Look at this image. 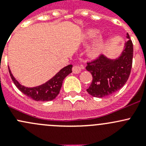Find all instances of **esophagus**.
<instances>
[{
    "mask_svg": "<svg viewBox=\"0 0 146 146\" xmlns=\"http://www.w3.org/2000/svg\"><path fill=\"white\" fill-rule=\"evenodd\" d=\"M84 68V66H74L73 67V73H75V74H78V73H80L82 69Z\"/></svg>",
    "mask_w": 146,
    "mask_h": 146,
    "instance_id": "esophagus-1",
    "label": "esophagus"
}]
</instances>
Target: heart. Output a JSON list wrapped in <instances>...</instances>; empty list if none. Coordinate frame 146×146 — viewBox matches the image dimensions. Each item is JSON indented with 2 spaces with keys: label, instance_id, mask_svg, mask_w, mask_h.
<instances>
[{
  "label": "heart",
  "instance_id": "obj_1",
  "mask_svg": "<svg viewBox=\"0 0 146 146\" xmlns=\"http://www.w3.org/2000/svg\"><path fill=\"white\" fill-rule=\"evenodd\" d=\"M100 32L98 29H90L88 30H87L85 32V36L86 39H93L95 37H97L98 35H99ZM104 46V38L100 37L98 38L95 42L94 43V44L92 46L90 50L89 51V54L90 56L92 57H97L100 54L103 49V47Z\"/></svg>",
  "mask_w": 146,
  "mask_h": 146
}]
</instances>
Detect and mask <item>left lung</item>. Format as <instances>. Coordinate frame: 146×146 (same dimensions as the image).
<instances>
[{"instance_id":"left-lung-1","label":"left lung","mask_w":146,"mask_h":146,"mask_svg":"<svg viewBox=\"0 0 146 146\" xmlns=\"http://www.w3.org/2000/svg\"><path fill=\"white\" fill-rule=\"evenodd\" d=\"M128 41L118 58L110 59L100 55L95 60L88 62L86 70L91 73L92 81L87 92L95 98L109 96L120 90L130 76L133 61V47L129 34Z\"/></svg>"}]
</instances>
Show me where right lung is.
Returning <instances> with one entry per match:
<instances>
[{
	"label": "right lung",
	"instance_id": "obj_1",
	"mask_svg": "<svg viewBox=\"0 0 146 146\" xmlns=\"http://www.w3.org/2000/svg\"><path fill=\"white\" fill-rule=\"evenodd\" d=\"M72 65L66 66L46 82L35 88H27L22 85L15 78L9 68L8 70L14 84L23 94L35 101L45 102L53 100L58 95L62 86L63 80L68 75L72 73Z\"/></svg>",
	"mask_w": 146,
	"mask_h": 146
}]
</instances>
